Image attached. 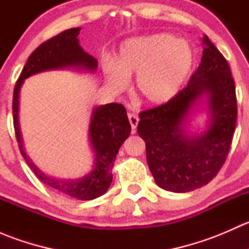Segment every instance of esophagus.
<instances>
[{
    "instance_id": "1",
    "label": "esophagus",
    "mask_w": 249,
    "mask_h": 249,
    "mask_svg": "<svg viewBox=\"0 0 249 249\" xmlns=\"http://www.w3.org/2000/svg\"><path fill=\"white\" fill-rule=\"evenodd\" d=\"M127 117H129V122L130 124H131V129H132V132H136V127H137V124H139V117H137L136 114H134V113H129L127 114Z\"/></svg>"
}]
</instances>
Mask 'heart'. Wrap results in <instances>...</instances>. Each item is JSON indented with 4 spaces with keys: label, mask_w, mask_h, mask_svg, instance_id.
I'll return each mask as SVG.
<instances>
[{
    "label": "heart",
    "mask_w": 249,
    "mask_h": 249,
    "mask_svg": "<svg viewBox=\"0 0 249 249\" xmlns=\"http://www.w3.org/2000/svg\"><path fill=\"white\" fill-rule=\"evenodd\" d=\"M194 65V53L188 42L171 35L132 38L120 47L117 61L107 60L102 70L114 90H122L127 78L136 76V94L150 105L173 99Z\"/></svg>",
    "instance_id": "b5f03b06"
}]
</instances>
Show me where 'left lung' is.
Masks as SVG:
<instances>
[{
	"mask_svg": "<svg viewBox=\"0 0 249 249\" xmlns=\"http://www.w3.org/2000/svg\"><path fill=\"white\" fill-rule=\"evenodd\" d=\"M202 46L201 64L187 87L166 104L140 113L137 132L145 142L150 172L160 188L173 193L210 183L224 165L235 132L237 101L230 66L206 35ZM203 94L210 126L201 135L189 137L187 118Z\"/></svg>",
	"mask_w": 249,
	"mask_h": 249,
	"instance_id": "8db88e82",
	"label": "left lung"
}]
</instances>
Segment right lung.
<instances>
[{
  "label": "right lung",
  "instance_id": "add662e5",
  "mask_svg": "<svg viewBox=\"0 0 249 249\" xmlns=\"http://www.w3.org/2000/svg\"><path fill=\"white\" fill-rule=\"evenodd\" d=\"M79 27L66 30L48 39L32 52L20 73L13 92V123L16 137L21 155L35 175L48 187L67 196L78 200H92L108 190L112 183V167L120 145L129 137L131 125L127 119L126 109L120 104H108L92 110L89 126V137L95 152V166L91 172L79 179H57L44 175L30 160L22 147L19 127V94L26 78L49 70L84 69L94 72L97 60L82 49L78 41Z\"/></svg>",
  "mask_w": 249,
  "mask_h": 249
}]
</instances>
